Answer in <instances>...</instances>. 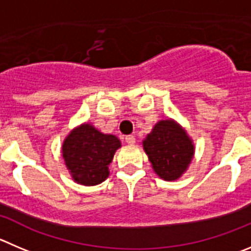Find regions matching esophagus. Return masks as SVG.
Here are the masks:
<instances>
[{"label":"esophagus","mask_w":251,"mask_h":251,"mask_svg":"<svg viewBox=\"0 0 251 251\" xmlns=\"http://www.w3.org/2000/svg\"><path fill=\"white\" fill-rule=\"evenodd\" d=\"M125 141L127 142L128 145H133L136 142V139H135V136H132V135H127V136L125 137Z\"/></svg>","instance_id":"obj_1"}]
</instances>
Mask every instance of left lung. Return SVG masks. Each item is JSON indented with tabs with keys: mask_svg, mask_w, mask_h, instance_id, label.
<instances>
[{
	"mask_svg": "<svg viewBox=\"0 0 251 251\" xmlns=\"http://www.w3.org/2000/svg\"><path fill=\"white\" fill-rule=\"evenodd\" d=\"M144 149L154 172L165 181H175L181 177L194 153L192 140L172 120L156 124L144 141Z\"/></svg>",
	"mask_w": 251,
	"mask_h": 251,
	"instance_id": "1",
	"label": "left lung"
}]
</instances>
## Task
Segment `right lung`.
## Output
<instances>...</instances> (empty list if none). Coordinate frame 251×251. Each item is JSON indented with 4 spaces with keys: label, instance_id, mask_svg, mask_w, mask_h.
I'll return each instance as SVG.
<instances>
[{
    "label": "right lung",
    "instance_id": "1",
    "mask_svg": "<svg viewBox=\"0 0 251 251\" xmlns=\"http://www.w3.org/2000/svg\"><path fill=\"white\" fill-rule=\"evenodd\" d=\"M121 146L114 135H105L90 124H84L69 133L63 144V157L74 181L95 186L109 176V165Z\"/></svg>",
    "mask_w": 251,
    "mask_h": 251
}]
</instances>
